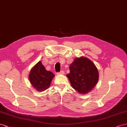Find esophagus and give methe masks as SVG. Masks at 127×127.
I'll return each mask as SVG.
<instances>
[{"instance_id":"1","label":"esophagus","mask_w":127,"mask_h":127,"mask_svg":"<svg viewBox=\"0 0 127 127\" xmlns=\"http://www.w3.org/2000/svg\"><path fill=\"white\" fill-rule=\"evenodd\" d=\"M64 74V71H60V72H57V74L58 75H60V74Z\"/></svg>"}]
</instances>
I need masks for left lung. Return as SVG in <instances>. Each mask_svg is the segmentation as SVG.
<instances>
[{
	"instance_id": "obj_1",
	"label": "left lung",
	"mask_w": 127,
	"mask_h": 127,
	"mask_svg": "<svg viewBox=\"0 0 127 127\" xmlns=\"http://www.w3.org/2000/svg\"><path fill=\"white\" fill-rule=\"evenodd\" d=\"M66 75L72 87L80 94L90 92L98 80L99 73L95 65L85 57L76 58L69 67Z\"/></svg>"
}]
</instances>
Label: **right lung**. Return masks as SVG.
I'll return each mask as SVG.
<instances>
[{"label":"right lung","mask_w":127,"mask_h":127,"mask_svg":"<svg viewBox=\"0 0 127 127\" xmlns=\"http://www.w3.org/2000/svg\"><path fill=\"white\" fill-rule=\"evenodd\" d=\"M55 74L47 71L41 63L38 62L32 67L29 74V80L32 86L39 92L44 91L48 89Z\"/></svg>","instance_id":"obj_1"}]
</instances>
